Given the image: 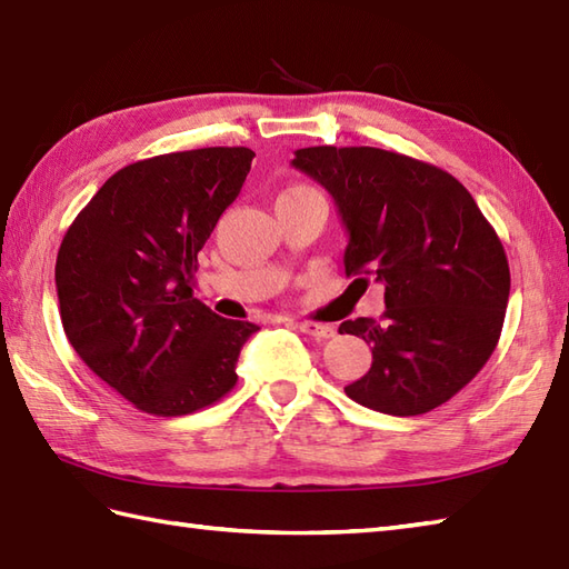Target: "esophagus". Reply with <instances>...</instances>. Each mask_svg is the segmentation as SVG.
<instances>
[{
    "instance_id": "esophagus-1",
    "label": "esophagus",
    "mask_w": 569,
    "mask_h": 569,
    "mask_svg": "<svg viewBox=\"0 0 569 569\" xmlns=\"http://www.w3.org/2000/svg\"><path fill=\"white\" fill-rule=\"evenodd\" d=\"M296 328L310 337H332L335 335L330 325H322V322H296Z\"/></svg>"
}]
</instances>
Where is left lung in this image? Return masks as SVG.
<instances>
[{"instance_id":"1","label":"left lung","mask_w":569,"mask_h":569,"mask_svg":"<svg viewBox=\"0 0 569 569\" xmlns=\"http://www.w3.org/2000/svg\"><path fill=\"white\" fill-rule=\"evenodd\" d=\"M291 163L337 204L347 276L386 288L381 320L340 325L373 357L345 393L401 418L450 401L491 357L511 291L501 239L475 198L442 168L373 147L298 149Z\"/></svg>"}]
</instances>
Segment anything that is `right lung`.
<instances>
[{
	"label": "right lung",
	"instance_id": "add662e5",
	"mask_svg": "<svg viewBox=\"0 0 569 569\" xmlns=\"http://www.w3.org/2000/svg\"><path fill=\"white\" fill-rule=\"evenodd\" d=\"M253 156L210 147L131 163L94 192L58 249L68 342L143 413L188 416L234 389L239 352L259 328L192 298V273Z\"/></svg>",
	"mask_w": 569,
	"mask_h": 569
}]
</instances>
